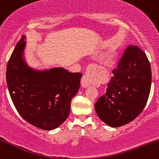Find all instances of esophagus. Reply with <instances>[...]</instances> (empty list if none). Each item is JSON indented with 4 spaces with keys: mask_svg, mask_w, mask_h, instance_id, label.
Segmentation results:
<instances>
[{
    "mask_svg": "<svg viewBox=\"0 0 159 159\" xmlns=\"http://www.w3.org/2000/svg\"><path fill=\"white\" fill-rule=\"evenodd\" d=\"M90 72L88 71V72H86L85 75L83 76L81 81V84L82 87L84 88H87V87H90Z\"/></svg>",
    "mask_w": 159,
    "mask_h": 159,
    "instance_id": "esophagus-1",
    "label": "esophagus"
}]
</instances>
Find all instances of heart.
<instances>
[{
	"label": "heart",
	"instance_id": "heart-1",
	"mask_svg": "<svg viewBox=\"0 0 159 159\" xmlns=\"http://www.w3.org/2000/svg\"><path fill=\"white\" fill-rule=\"evenodd\" d=\"M116 60V53L114 50H110L102 57V62L106 66H111L115 63Z\"/></svg>",
	"mask_w": 159,
	"mask_h": 159
}]
</instances>
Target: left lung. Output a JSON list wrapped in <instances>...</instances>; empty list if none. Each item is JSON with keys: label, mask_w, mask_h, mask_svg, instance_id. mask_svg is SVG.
Here are the masks:
<instances>
[{"label": "left lung", "mask_w": 159, "mask_h": 159, "mask_svg": "<svg viewBox=\"0 0 159 159\" xmlns=\"http://www.w3.org/2000/svg\"><path fill=\"white\" fill-rule=\"evenodd\" d=\"M112 73L106 92L95 104V110L109 126L120 127L132 122L143 110L150 93L152 72L143 51L131 45Z\"/></svg>", "instance_id": "8db88e82"}]
</instances>
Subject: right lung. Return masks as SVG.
Segmentation results:
<instances>
[{
	"label": "right lung",
	"instance_id": "obj_1",
	"mask_svg": "<svg viewBox=\"0 0 159 159\" xmlns=\"http://www.w3.org/2000/svg\"><path fill=\"white\" fill-rule=\"evenodd\" d=\"M26 42H18L7 66V83L19 114L43 130L59 127L68 117L71 101L80 87L82 74L63 68L36 71L23 60Z\"/></svg>",
	"mask_w": 159,
	"mask_h": 159
}]
</instances>
